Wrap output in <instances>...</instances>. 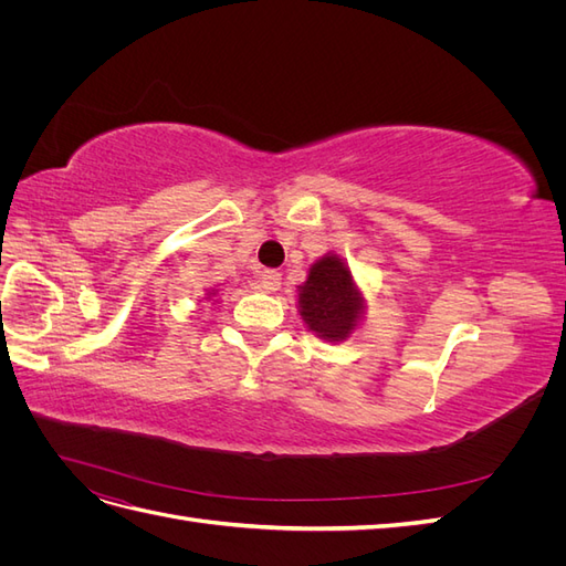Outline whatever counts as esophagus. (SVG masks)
<instances>
[{
  "mask_svg": "<svg viewBox=\"0 0 566 566\" xmlns=\"http://www.w3.org/2000/svg\"><path fill=\"white\" fill-rule=\"evenodd\" d=\"M262 283L266 290H279L281 287V273L276 269H264L262 271Z\"/></svg>",
  "mask_w": 566,
  "mask_h": 566,
  "instance_id": "34e87169",
  "label": "esophagus"
}]
</instances>
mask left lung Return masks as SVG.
<instances>
[{
    "instance_id": "1",
    "label": "left lung",
    "mask_w": 566,
    "mask_h": 566,
    "mask_svg": "<svg viewBox=\"0 0 566 566\" xmlns=\"http://www.w3.org/2000/svg\"><path fill=\"white\" fill-rule=\"evenodd\" d=\"M364 310L366 300L345 260L331 252L312 264L297 300V312L306 328L321 339L342 342L354 333Z\"/></svg>"
}]
</instances>
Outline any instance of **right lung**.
Returning a JSON list of instances; mask_svg holds the SVG:
<instances>
[{"label":"right lung","mask_w":566,"mask_h":566,"mask_svg":"<svg viewBox=\"0 0 566 566\" xmlns=\"http://www.w3.org/2000/svg\"><path fill=\"white\" fill-rule=\"evenodd\" d=\"M217 295V290H210V293H208V297H205V300H212Z\"/></svg>","instance_id":"right-lung-1"}]
</instances>
